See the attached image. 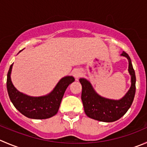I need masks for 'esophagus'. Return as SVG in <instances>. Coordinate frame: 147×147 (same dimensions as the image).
I'll return each mask as SVG.
<instances>
[{"mask_svg":"<svg viewBox=\"0 0 147 147\" xmlns=\"http://www.w3.org/2000/svg\"><path fill=\"white\" fill-rule=\"evenodd\" d=\"M72 75L76 79H78L81 75V71L79 69H75L72 71Z\"/></svg>","mask_w":147,"mask_h":147,"instance_id":"esophagus-1","label":"esophagus"}]
</instances>
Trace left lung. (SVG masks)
<instances>
[{"mask_svg":"<svg viewBox=\"0 0 147 147\" xmlns=\"http://www.w3.org/2000/svg\"><path fill=\"white\" fill-rule=\"evenodd\" d=\"M121 55L129 60L131 85L126 95L120 100L103 98L95 92L89 81L85 78L79 80L82 88L81 99L84 111L89 118L102 122L116 121L127 112L131 105L136 92V75L129 55L123 52Z\"/></svg>","mask_w":147,"mask_h":147,"instance_id":"left-lung-1","label":"left lung"}]
</instances>
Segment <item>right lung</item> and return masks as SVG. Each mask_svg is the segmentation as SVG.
Segmentation results:
<instances>
[{
  "label": "right lung",
  "mask_w": 147,
  "mask_h": 147,
  "mask_svg": "<svg viewBox=\"0 0 147 147\" xmlns=\"http://www.w3.org/2000/svg\"><path fill=\"white\" fill-rule=\"evenodd\" d=\"M13 64L7 75V90L15 108L27 118L46 119L56 115L67 88L75 81L72 76H66L59 81L53 90L48 95L32 97L19 92L11 82V73Z\"/></svg>",
  "instance_id": "obj_1"
}]
</instances>
